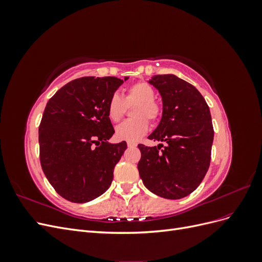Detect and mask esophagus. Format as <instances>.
<instances>
[{
	"mask_svg": "<svg viewBox=\"0 0 262 262\" xmlns=\"http://www.w3.org/2000/svg\"><path fill=\"white\" fill-rule=\"evenodd\" d=\"M126 145H128V147H136L137 143H134V142H126Z\"/></svg>",
	"mask_w": 262,
	"mask_h": 262,
	"instance_id": "34e87169",
	"label": "esophagus"
}]
</instances>
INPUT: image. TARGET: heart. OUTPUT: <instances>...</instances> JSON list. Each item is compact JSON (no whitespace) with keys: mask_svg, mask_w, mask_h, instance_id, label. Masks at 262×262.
<instances>
[{"mask_svg":"<svg viewBox=\"0 0 262 262\" xmlns=\"http://www.w3.org/2000/svg\"><path fill=\"white\" fill-rule=\"evenodd\" d=\"M155 98V90L146 82H138L129 86L121 97L114 93L107 102V116L112 122L121 120L126 107L136 105L132 116L134 119L123 121L116 128L119 140L136 142L148 131V121L155 122L162 115V107Z\"/></svg>","mask_w":262,"mask_h":262,"instance_id":"b5f03b06","label":"heart"}]
</instances>
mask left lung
Masks as SVG:
<instances>
[{"label": "left lung", "instance_id": "8db88e82", "mask_svg": "<svg viewBox=\"0 0 262 262\" xmlns=\"http://www.w3.org/2000/svg\"><path fill=\"white\" fill-rule=\"evenodd\" d=\"M160 92L163 115L149 140L139 144L138 169L144 186L165 199H181L201 184L211 162L214 130L210 109L200 92L176 75H154L148 81Z\"/></svg>", "mask_w": 262, "mask_h": 262}]
</instances>
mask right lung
Wrapping results in <instances>:
<instances>
[{
    "label": "right lung",
    "mask_w": 262,
    "mask_h": 262,
    "mask_svg": "<svg viewBox=\"0 0 262 262\" xmlns=\"http://www.w3.org/2000/svg\"><path fill=\"white\" fill-rule=\"evenodd\" d=\"M122 83L115 76L76 78L47 102L39 125L40 164L55 191L71 202L92 201L112 185L126 143L108 142L115 130L107 102Z\"/></svg>",
    "instance_id": "obj_1"
}]
</instances>
